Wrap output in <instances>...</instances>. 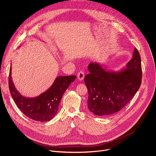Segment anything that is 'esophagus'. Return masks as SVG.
<instances>
[{
	"instance_id": "esophagus-1",
	"label": "esophagus",
	"mask_w": 156,
	"mask_h": 156,
	"mask_svg": "<svg viewBox=\"0 0 156 156\" xmlns=\"http://www.w3.org/2000/svg\"><path fill=\"white\" fill-rule=\"evenodd\" d=\"M84 72L83 71H80L78 73L77 78H78V80L82 81L84 79Z\"/></svg>"
}]
</instances>
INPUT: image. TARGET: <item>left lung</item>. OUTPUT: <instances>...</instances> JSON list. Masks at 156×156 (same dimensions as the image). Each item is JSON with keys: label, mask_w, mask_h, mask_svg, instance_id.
I'll list each match as a JSON object with an SVG mask.
<instances>
[{"label": "left lung", "mask_w": 156, "mask_h": 156, "mask_svg": "<svg viewBox=\"0 0 156 156\" xmlns=\"http://www.w3.org/2000/svg\"><path fill=\"white\" fill-rule=\"evenodd\" d=\"M126 67L113 72L104 70L98 63L89 64L90 73L85 76L84 80L88 91L87 107L94 115L108 117L116 114L139 90L142 69L141 57L136 48Z\"/></svg>", "instance_id": "obj_1"}]
</instances>
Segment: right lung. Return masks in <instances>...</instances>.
Listing matches in <instances>:
<instances>
[{
    "mask_svg": "<svg viewBox=\"0 0 156 156\" xmlns=\"http://www.w3.org/2000/svg\"><path fill=\"white\" fill-rule=\"evenodd\" d=\"M11 70L10 66L9 85L14 102L21 112L39 122L49 121L55 117L63 93L76 78L75 75L59 76L46 92L37 97L28 98L22 96L15 89L12 80Z\"/></svg>",
    "mask_w": 156,
    "mask_h": 156,
    "instance_id": "obj_1",
    "label": "right lung"
}]
</instances>
